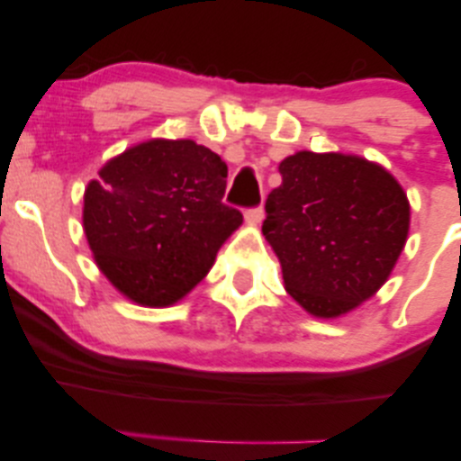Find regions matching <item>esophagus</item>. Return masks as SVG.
Wrapping results in <instances>:
<instances>
[{
    "instance_id": "1",
    "label": "esophagus",
    "mask_w": 461,
    "mask_h": 461,
    "mask_svg": "<svg viewBox=\"0 0 461 461\" xmlns=\"http://www.w3.org/2000/svg\"><path fill=\"white\" fill-rule=\"evenodd\" d=\"M264 219V210L258 205V208H249L245 212V221L249 225H260Z\"/></svg>"
}]
</instances>
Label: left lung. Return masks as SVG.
I'll return each instance as SVG.
<instances>
[{
  "mask_svg": "<svg viewBox=\"0 0 461 461\" xmlns=\"http://www.w3.org/2000/svg\"><path fill=\"white\" fill-rule=\"evenodd\" d=\"M262 234L288 294L321 319L357 308L393 273L410 230V203L379 164L299 151L279 164Z\"/></svg>",
  "mask_w": 461,
  "mask_h": 461,
  "instance_id": "left-lung-1",
  "label": "left lung"
}]
</instances>
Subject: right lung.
Instances as JSON below:
<instances>
[{
	"label": "right lung",
	"mask_w": 461,
	"mask_h": 461,
	"mask_svg": "<svg viewBox=\"0 0 461 461\" xmlns=\"http://www.w3.org/2000/svg\"><path fill=\"white\" fill-rule=\"evenodd\" d=\"M225 186L227 164L193 140L153 139L113 158L84 193L97 267L136 303H176L242 223L223 203Z\"/></svg>",
	"instance_id": "1"
}]
</instances>
